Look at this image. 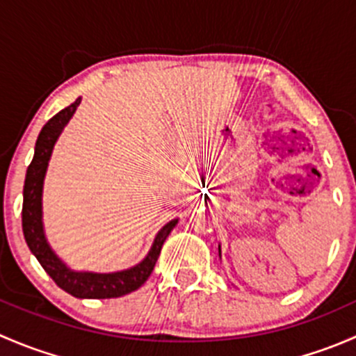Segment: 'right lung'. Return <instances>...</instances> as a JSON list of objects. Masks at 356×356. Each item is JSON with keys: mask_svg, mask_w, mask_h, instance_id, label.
<instances>
[{"mask_svg": "<svg viewBox=\"0 0 356 356\" xmlns=\"http://www.w3.org/2000/svg\"><path fill=\"white\" fill-rule=\"evenodd\" d=\"M81 98L75 99L70 106L49 118L41 129L35 141L34 158L27 167L24 184V204H22V231L25 243L29 250L34 253L41 267L48 272L49 277L56 282L63 291L75 298H92V300H105V298H118L124 294L139 289L148 277L152 275L155 264L160 257L161 246L165 239L177 225V220H172L158 232L155 243L148 257L136 267L129 270L115 272V274H91V272H72L58 260L51 248L48 246L42 232L41 222V195L42 181H44L46 168H48L49 156H51L53 146L58 139L60 132L65 127L67 122L77 110Z\"/></svg>", "mask_w": 356, "mask_h": 356, "instance_id": "obj_1", "label": "right lung"}]
</instances>
